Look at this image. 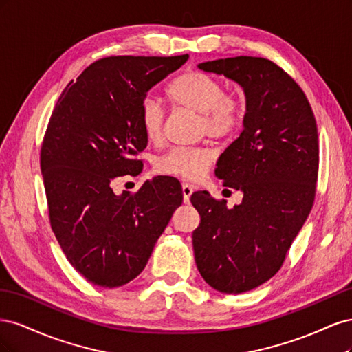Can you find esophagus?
Segmentation results:
<instances>
[{"instance_id":"esophagus-1","label":"esophagus","mask_w":352,"mask_h":352,"mask_svg":"<svg viewBox=\"0 0 352 352\" xmlns=\"http://www.w3.org/2000/svg\"><path fill=\"white\" fill-rule=\"evenodd\" d=\"M192 192H194V186L192 185H189V184H184L182 185V194H184V202H185V204H188V202H189V198H190V195H192Z\"/></svg>"}]
</instances>
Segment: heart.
I'll list each match as a JSON object with an SVG mask.
<instances>
[{
	"mask_svg": "<svg viewBox=\"0 0 352 352\" xmlns=\"http://www.w3.org/2000/svg\"><path fill=\"white\" fill-rule=\"evenodd\" d=\"M167 97L177 107L198 113L201 132L217 140H228L236 135L247 117V102L242 95H228L217 79L201 72L179 74L167 87ZM140 122L148 141L162 140L164 110L157 100L148 97L141 102ZM214 158V151L208 146L173 148L158 160L157 170L163 175L201 179Z\"/></svg>",
	"mask_w": 352,
	"mask_h": 352,
	"instance_id": "obj_1",
	"label": "heart"
}]
</instances>
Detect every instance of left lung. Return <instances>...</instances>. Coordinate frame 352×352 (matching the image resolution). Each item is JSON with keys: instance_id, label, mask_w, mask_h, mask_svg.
Instances as JSON below:
<instances>
[{"instance_id": "obj_1", "label": "left lung", "mask_w": 352, "mask_h": 352, "mask_svg": "<svg viewBox=\"0 0 352 352\" xmlns=\"http://www.w3.org/2000/svg\"><path fill=\"white\" fill-rule=\"evenodd\" d=\"M243 89V131L217 160L223 185L242 192L226 207L206 190L190 202L201 223L192 233L197 267L223 294L254 289L278 273L310 214L318 170L313 110L296 82L273 61L239 56L199 63Z\"/></svg>"}]
</instances>
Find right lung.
Returning <instances> with one entry per match:
<instances>
[{"label": "right lung", "mask_w": 352, "mask_h": 352, "mask_svg": "<svg viewBox=\"0 0 352 352\" xmlns=\"http://www.w3.org/2000/svg\"><path fill=\"white\" fill-rule=\"evenodd\" d=\"M189 56H117L92 63L70 82L41 148L52 232L70 264L92 285L119 287L150 260L182 204L175 177H154L136 194H114L113 179L135 176L145 150L140 107L154 85Z\"/></svg>", "instance_id": "right-lung-1"}]
</instances>
